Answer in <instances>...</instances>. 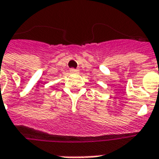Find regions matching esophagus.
Here are the masks:
<instances>
[{
	"label": "esophagus",
	"instance_id": "esophagus-1",
	"mask_svg": "<svg viewBox=\"0 0 159 159\" xmlns=\"http://www.w3.org/2000/svg\"><path fill=\"white\" fill-rule=\"evenodd\" d=\"M70 73L72 74H76V73H78V70H75V69H70Z\"/></svg>",
	"mask_w": 159,
	"mask_h": 159
}]
</instances>
